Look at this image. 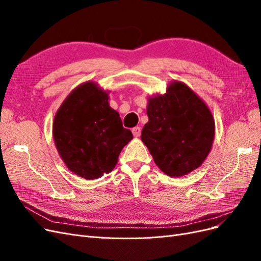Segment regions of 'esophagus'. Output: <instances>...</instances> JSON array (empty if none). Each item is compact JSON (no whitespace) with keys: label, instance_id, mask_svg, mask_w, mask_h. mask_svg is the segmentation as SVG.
Wrapping results in <instances>:
<instances>
[{"label":"esophagus","instance_id":"1","mask_svg":"<svg viewBox=\"0 0 261 261\" xmlns=\"http://www.w3.org/2000/svg\"><path fill=\"white\" fill-rule=\"evenodd\" d=\"M132 132H133V135H134V136H135V137H139L140 134H141V128L138 127V126H137V127H134Z\"/></svg>","mask_w":261,"mask_h":261}]
</instances>
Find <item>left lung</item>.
Listing matches in <instances>:
<instances>
[{
    "mask_svg": "<svg viewBox=\"0 0 261 261\" xmlns=\"http://www.w3.org/2000/svg\"><path fill=\"white\" fill-rule=\"evenodd\" d=\"M149 121L141 140L154 163L171 177L187 175L206 160L215 139V118L204 101L181 82L148 98Z\"/></svg>",
    "mask_w": 261,
    "mask_h": 261,
    "instance_id": "obj_1",
    "label": "left lung"
}]
</instances>
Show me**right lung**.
I'll use <instances>...</instances> for the list:
<instances>
[{
	"mask_svg": "<svg viewBox=\"0 0 261 261\" xmlns=\"http://www.w3.org/2000/svg\"><path fill=\"white\" fill-rule=\"evenodd\" d=\"M108 100L109 91L86 82L68 94L54 116L53 138L61 159L70 172L86 179L111 172L133 139Z\"/></svg>",
	"mask_w": 261,
	"mask_h": 261,
	"instance_id": "1",
	"label": "right lung"
}]
</instances>
